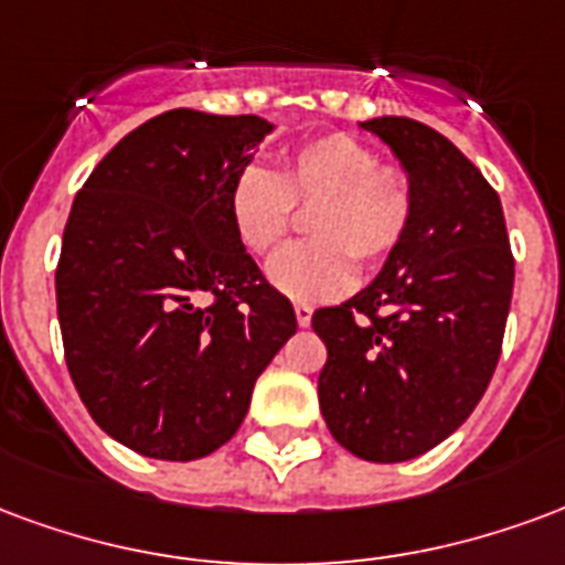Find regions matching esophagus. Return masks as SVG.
<instances>
[{
	"label": "esophagus",
	"mask_w": 565,
	"mask_h": 565,
	"mask_svg": "<svg viewBox=\"0 0 565 565\" xmlns=\"http://www.w3.org/2000/svg\"><path fill=\"white\" fill-rule=\"evenodd\" d=\"M295 316H298L300 328H307L312 322V307L310 303H295Z\"/></svg>",
	"instance_id": "1"
}]
</instances>
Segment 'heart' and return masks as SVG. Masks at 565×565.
Returning <instances> with one entry per match:
<instances>
[{
	"label": "heart",
	"instance_id": "1",
	"mask_svg": "<svg viewBox=\"0 0 565 565\" xmlns=\"http://www.w3.org/2000/svg\"><path fill=\"white\" fill-rule=\"evenodd\" d=\"M298 207L312 210V241L274 255L267 277L288 298L324 300L352 288V258L376 267L401 249L418 198L406 168L379 162V152L355 135L331 131L288 150L279 174L246 164L228 186V220L253 255L277 249Z\"/></svg>",
	"mask_w": 565,
	"mask_h": 565
}]
</instances>
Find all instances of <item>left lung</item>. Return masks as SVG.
<instances>
[{
	"instance_id": "8db88e82",
	"label": "left lung",
	"mask_w": 565,
	"mask_h": 565,
	"mask_svg": "<svg viewBox=\"0 0 565 565\" xmlns=\"http://www.w3.org/2000/svg\"><path fill=\"white\" fill-rule=\"evenodd\" d=\"M361 126L397 152L418 210L364 291L312 312L328 349L319 406L345 451L401 463L455 434L488 391L514 258L500 195L446 135L409 117Z\"/></svg>"
}]
</instances>
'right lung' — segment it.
Segmentation results:
<instances>
[{"label": "right lung", "instance_id": "obj_1", "mask_svg": "<svg viewBox=\"0 0 565 565\" xmlns=\"http://www.w3.org/2000/svg\"><path fill=\"white\" fill-rule=\"evenodd\" d=\"M274 129L177 108L129 131L65 222L56 312L93 422L143 457L198 460L246 418L298 331L228 220V186Z\"/></svg>", "mask_w": 565, "mask_h": 565}]
</instances>
